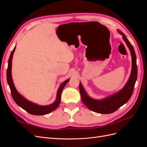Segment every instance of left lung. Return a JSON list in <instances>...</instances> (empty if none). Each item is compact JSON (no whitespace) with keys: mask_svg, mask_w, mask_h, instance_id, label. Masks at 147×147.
<instances>
[{"mask_svg":"<svg viewBox=\"0 0 147 147\" xmlns=\"http://www.w3.org/2000/svg\"><path fill=\"white\" fill-rule=\"evenodd\" d=\"M118 32L123 35V38L126 42L128 48H129L132 56L131 73L125 86L122 90L112 96L102 100H96L88 96L81 83L79 84V90L83 104L89 109L96 113L109 114L115 112L129 100L134 89L135 83L137 78V66L136 53L134 47L128 40L126 35L121 31L118 30Z\"/></svg>","mask_w":147,"mask_h":147,"instance_id":"1","label":"left lung"}]
</instances>
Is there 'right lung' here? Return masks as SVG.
I'll use <instances>...</instances> for the list:
<instances>
[{"mask_svg":"<svg viewBox=\"0 0 147 147\" xmlns=\"http://www.w3.org/2000/svg\"><path fill=\"white\" fill-rule=\"evenodd\" d=\"M15 48H16V47L14 48V49H13L10 54L9 59H8V68L7 70V82L10 88L11 96L13 100H15V102H16L17 105H18L20 107L26 110V112H28L30 114L34 115H43L53 112V110L56 109V108L59 105L61 102V97L62 91H63L64 86H65V84L69 82L70 79L67 80H65L61 84L57 92L56 99L53 104L48 105L42 106V105H38L37 104H34L32 102L28 101L27 99H26L24 97L22 96L20 93L17 91L12 80L11 63H12L13 53H14Z\"/></svg>","mask_w":147,"mask_h":147,"instance_id":"right-lung-1","label":"right lung"}]
</instances>
